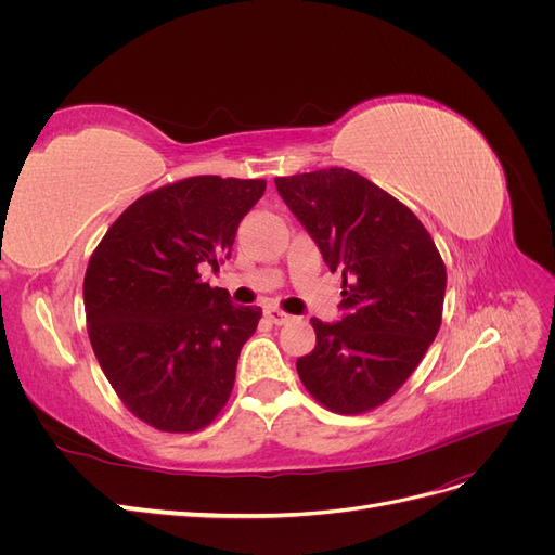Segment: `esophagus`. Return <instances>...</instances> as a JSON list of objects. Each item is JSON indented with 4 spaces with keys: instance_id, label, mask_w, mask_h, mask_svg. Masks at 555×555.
I'll return each instance as SVG.
<instances>
[{
    "instance_id": "1",
    "label": "esophagus",
    "mask_w": 555,
    "mask_h": 555,
    "mask_svg": "<svg viewBox=\"0 0 555 555\" xmlns=\"http://www.w3.org/2000/svg\"><path fill=\"white\" fill-rule=\"evenodd\" d=\"M266 319H268V322H273V324L282 326V324H287L292 317H289L287 312H282V310H278V308H268V310H266Z\"/></svg>"
}]
</instances>
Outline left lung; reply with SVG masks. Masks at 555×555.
<instances>
[{"label":"left lung","mask_w":555,"mask_h":555,"mask_svg":"<svg viewBox=\"0 0 555 555\" xmlns=\"http://www.w3.org/2000/svg\"><path fill=\"white\" fill-rule=\"evenodd\" d=\"M284 204L343 271V319H310L317 345L296 361L310 396L335 414L389 400L442 324L447 268L418 217L367 178L331 166L275 178Z\"/></svg>","instance_id":"8db88e82"}]
</instances>
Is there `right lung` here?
I'll list each match as a JSON object with an SVG mask.
<instances>
[{"label": "right lung", "mask_w": 555, "mask_h": 555, "mask_svg": "<svg viewBox=\"0 0 555 555\" xmlns=\"http://www.w3.org/2000/svg\"><path fill=\"white\" fill-rule=\"evenodd\" d=\"M266 180L194 176L117 217L92 251L82 298L94 357L117 398L164 433H194L222 412L243 345L261 319L201 271L220 268Z\"/></svg>", "instance_id": "1"}]
</instances>
